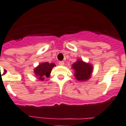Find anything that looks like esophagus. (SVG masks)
<instances>
[{"label": "esophagus", "mask_w": 126, "mask_h": 126, "mask_svg": "<svg viewBox=\"0 0 126 126\" xmlns=\"http://www.w3.org/2000/svg\"><path fill=\"white\" fill-rule=\"evenodd\" d=\"M59 64H60V65H64V61H60V62H59Z\"/></svg>", "instance_id": "34e87169"}]
</instances>
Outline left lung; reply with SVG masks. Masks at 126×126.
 <instances>
[{"instance_id": "8db88e82", "label": "left lung", "mask_w": 126, "mask_h": 126, "mask_svg": "<svg viewBox=\"0 0 126 126\" xmlns=\"http://www.w3.org/2000/svg\"><path fill=\"white\" fill-rule=\"evenodd\" d=\"M72 67L75 71L76 79L79 80H86L89 79L93 69L91 65L84 63L82 61H78L73 64Z\"/></svg>"}]
</instances>
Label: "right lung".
<instances>
[{
	"label": "right lung",
	"instance_id": "right-lung-1",
	"mask_svg": "<svg viewBox=\"0 0 126 126\" xmlns=\"http://www.w3.org/2000/svg\"><path fill=\"white\" fill-rule=\"evenodd\" d=\"M54 66H55V65L53 63L49 64L48 62H44L40 64L38 67H36L34 72L38 78V79L43 80L45 77H48L49 76L51 71Z\"/></svg>",
	"mask_w": 126,
	"mask_h": 126
}]
</instances>
